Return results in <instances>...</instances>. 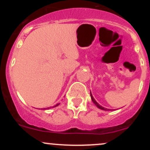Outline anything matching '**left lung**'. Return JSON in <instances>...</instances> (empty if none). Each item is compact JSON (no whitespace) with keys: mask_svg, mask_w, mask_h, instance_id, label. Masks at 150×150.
Wrapping results in <instances>:
<instances>
[{"mask_svg":"<svg viewBox=\"0 0 150 150\" xmlns=\"http://www.w3.org/2000/svg\"><path fill=\"white\" fill-rule=\"evenodd\" d=\"M90 95H91V98H92V101H93V103H94V104H95L96 106H97L98 108H100V109L105 110V111H108V109H107V108H104V107H103V106H101V105H99V104H98V103L97 102V101H95V99H94V97H93V96H92V93H90Z\"/></svg>","mask_w":150,"mask_h":150,"instance_id":"obj_1","label":"left lung"}]
</instances>
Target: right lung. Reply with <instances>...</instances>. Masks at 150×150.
Returning a JSON list of instances; mask_svg holds the SVG:
<instances>
[{
  "instance_id": "1",
  "label": "right lung",
  "mask_w": 150,
  "mask_h": 150,
  "mask_svg": "<svg viewBox=\"0 0 150 150\" xmlns=\"http://www.w3.org/2000/svg\"><path fill=\"white\" fill-rule=\"evenodd\" d=\"M58 105H59V104H56V106H53V107H56V106H58ZM50 108H51V107H50ZM48 108H49V107H48V108H44V109H48Z\"/></svg>"
}]
</instances>
